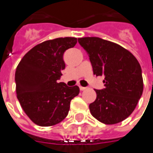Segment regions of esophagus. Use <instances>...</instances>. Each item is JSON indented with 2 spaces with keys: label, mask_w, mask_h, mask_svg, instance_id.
Masks as SVG:
<instances>
[{
  "label": "esophagus",
  "mask_w": 153,
  "mask_h": 153,
  "mask_svg": "<svg viewBox=\"0 0 153 153\" xmlns=\"http://www.w3.org/2000/svg\"><path fill=\"white\" fill-rule=\"evenodd\" d=\"M86 88H85V87H82V86H80V90H81V91H83V90H85Z\"/></svg>",
  "instance_id": "1"
}]
</instances>
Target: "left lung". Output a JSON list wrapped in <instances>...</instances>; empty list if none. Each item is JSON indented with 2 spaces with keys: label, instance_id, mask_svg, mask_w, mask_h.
Returning <instances> with one entry per match:
<instances>
[{
  "label": "left lung",
  "instance_id": "left-lung-1",
  "mask_svg": "<svg viewBox=\"0 0 153 153\" xmlns=\"http://www.w3.org/2000/svg\"><path fill=\"white\" fill-rule=\"evenodd\" d=\"M89 57L94 74L103 76L105 88L95 89L92 116L105 124L120 123L134 111L143 92L141 67L120 45L99 37L78 38Z\"/></svg>",
  "mask_w": 153,
  "mask_h": 153
}]
</instances>
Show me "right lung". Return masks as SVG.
<instances>
[{
  "instance_id": "obj_1",
  "label": "right lung",
  "mask_w": 153,
  "mask_h": 153,
  "mask_svg": "<svg viewBox=\"0 0 153 153\" xmlns=\"http://www.w3.org/2000/svg\"><path fill=\"white\" fill-rule=\"evenodd\" d=\"M76 42L75 37L43 42L29 51L17 66V98L30 119L39 126H53L64 120L71 100L79 94L77 86L58 82L65 68L64 53Z\"/></svg>"
}]
</instances>
